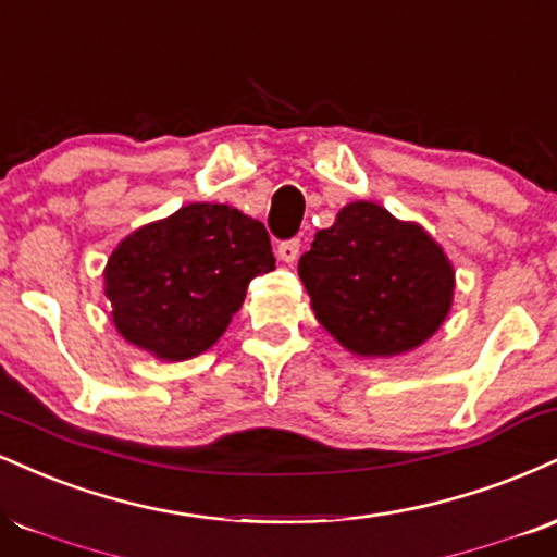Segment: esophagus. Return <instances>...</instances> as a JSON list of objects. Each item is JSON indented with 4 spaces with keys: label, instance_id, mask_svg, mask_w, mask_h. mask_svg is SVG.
Masks as SVG:
<instances>
[{
    "label": "esophagus",
    "instance_id": "1",
    "mask_svg": "<svg viewBox=\"0 0 557 557\" xmlns=\"http://www.w3.org/2000/svg\"><path fill=\"white\" fill-rule=\"evenodd\" d=\"M300 253V240L298 238H290V240H283V244L277 246V257L285 261V264H293V261L298 259Z\"/></svg>",
    "mask_w": 557,
    "mask_h": 557
}]
</instances>
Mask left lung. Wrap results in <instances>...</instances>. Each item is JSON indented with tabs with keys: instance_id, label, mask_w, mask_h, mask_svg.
<instances>
[{
	"instance_id": "8db88e82",
	"label": "left lung",
	"mask_w": 557,
	"mask_h": 557,
	"mask_svg": "<svg viewBox=\"0 0 557 557\" xmlns=\"http://www.w3.org/2000/svg\"><path fill=\"white\" fill-rule=\"evenodd\" d=\"M319 324L363 358L410 352L438 332L454 267L418 223L376 202H350L298 261Z\"/></svg>"
}]
</instances>
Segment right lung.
<instances>
[{
    "label": "right lung",
    "mask_w": 557,
    "mask_h": 557,
    "mask_svg": "<svg viewBox=\"0 0 557 557\" xmlns=\"http://www.w3.org/2000/svg\"><path fill=\"white\" fill-rule=\"evenodd\" d=\"M272 270L259 220L227 205H186L113 249L103 272L111 321L158 360L197 358L223 337L251 280Z\"/></svg>",
    "instance_id": "right-lung-1"
}]
</instances>
